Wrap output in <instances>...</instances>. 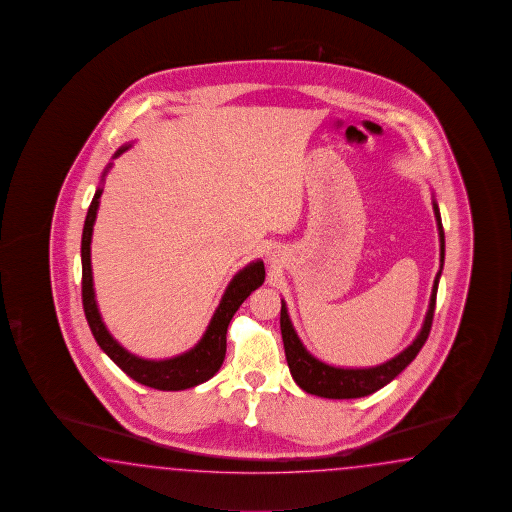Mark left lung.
Returning <instances> with one entry per match:
<instances>
[{
    "instance_id": "obj_1",
    "label": "left lung",
    "mask_w": 512,
    "mask_h": 512,
    "mask_svg": "<svg viewBox=\"0 0 512 512\" xmlns=\"http://www.w3.org/2000/svg\"><path fill=\"white\" fill-rule=\"evenodd\" d=\"M433 213L437 220L439 242H441V268L433 281L430 307H428L426 318H424L421 332L417 334V338L413 340L408 349H404L402 353L391 358L386 364L365 367V369H343V367H334V365L321 362L316 356L308 353L303 341L299 340L296 329L288 316L286 303L281 301V334H283L284 354H286V362L290 367L292 378L296 380L297 386L301 387L303 391L323 398L367 397V395L387 386L395 376L400 375L415 360V356L421 351L422 345L426 343L430 336V330H432L437 286H439L444 264V229L439 205L435 200H433Z\"/></svg>"
}]
</instances>
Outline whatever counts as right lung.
<instances>
[{"label": "right lung", "instance_id": "1", "mask_svg": "<svg viewBox=\"0 0 512 512\" xmlns=\"http://www.w3.org/2000/svg\"><path fill=\"white\" fill-rule=\"evenodd\" d=\"M130 145L121 147L115 152L114 158L121 156ZM112 163L104 169V176ZM101 180V182H103ZM103 194V187H97L95 196L91 200L88 215L84 220L82 229V244H80V257H82V307L88 319L91 334L104 353L108 354L115 364L119 365L126 375L134 378L143 386L154 387L159 391H182L189 387L204 384L211 376H215L224 362L226 356V332L231 318L239 310L240 305L246 301L253 290H257L264 283V264L262 261L250 262L242 268L228 284L220 305L215 310L209 327L204 332L202 340L194 345L191 351L167 358V360H145L136 354L128 353L123 345H119L114 336L108 332L103 318L99 314L95 290H93V275H91V235L93 224L97 218L99 198Z\"/></svg>", "mask_w": 512, "mask_h": 512}]
</instances>
